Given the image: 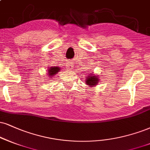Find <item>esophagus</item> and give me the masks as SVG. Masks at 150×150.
<instances>
[{"instance_id":"obj_1","label":"esophagus","mask_w":150,"mask_h":150,"mask_svg":"<svg viewBox=\"0 0 150 150\" xmlns=\"http://www.w3.org/2000/svg\"><path fill=\"white\" fill-rule=\"evenodd\" d=\"M67 68H68V69H71L72 68H73V67H74V64H73V62H68V64H67Z\"/></svg>"}]
</instances>
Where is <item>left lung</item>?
I'll return each mask as SVG.
<instances>
[{
    "mask_svg": "<svg viewBox=\"0 0 150 150\" xmlns=\"http://www.w3.org/2000/svg\"><path fill=\"white\" fill-rule=\"evenodd\" d=\"M99 81V79L98 76L93 74L91 73L88 74L86 79V83L87 85L90 86V87H95L96 85H97V83Z\"/></svg>",
    "mask_w": 150,
    "mask_h": 150,
    "instance_id": "1",
    "label": "left lung"
}]
</instances>
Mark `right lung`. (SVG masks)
<instances>
[{
  "mask_svg": "<svg viewBox=\"0 0 150 150\" xmlns=\"http://www.w3.org/2000/svg\"><path fill=\"white\" fill-rule=\"evenodd\" d=\"M60 67H58V66L57 67H51L49 68V70H48V75H49V78L52 77L53 76H54L55 74H56L58 72L60 71Z\"/></svg>",
  "mask_w": 150,
  "mask_h": 150,
  "instance_id": "right-lung-1",
  "label": "right lung"
}]
</instances>
